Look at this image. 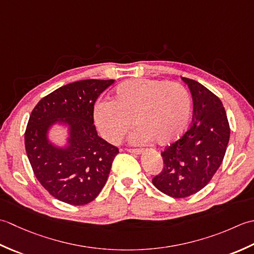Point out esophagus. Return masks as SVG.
I'll return each mask as SVG.
<instances>
[{
  "label": "esophagus",
  "mask_w": 254,
  "mask_h": 254,
  "mask_svg": "<svg viewBox=\"0 0 254 254\" xmlns=\"http://www.w3.org/2000/svg\"><path fill=\"white\" fill-rule=\"evenodd\" d=\"M127 151L128 152H131L133 154H140L142 152V149H131V148H128Z\"/></svg>",
  "instance_id": "esophagus-1"
}]
</instances>
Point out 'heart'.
<instances>
[{
  "mask_svg": "<svg viewBox=\"0 0 254 254\" xmlns=\"http://www.w3.org/2000/svg\"><path fill=\"white\" fill-rule=\"evenodd\" d=\"M192 101L185 87L164 80L134 79L118 85L111 101L98 102L94 120L106 140L120 143L133 125L134 143L177 140L189 126Z\"/></svg>",
  "mask_w": 254,
  "mask_h": 254,
  "instance_id": "1",
  "label": "heart"
}]
</instances>
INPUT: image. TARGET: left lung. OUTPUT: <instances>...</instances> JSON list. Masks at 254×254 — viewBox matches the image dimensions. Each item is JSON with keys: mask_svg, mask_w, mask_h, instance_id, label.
<instances>
[{"mask_svg": "<svg viewBox=\"0 0 254 254\" xmlns=\"http://www.w3.org/2000/svg\"><path fill=\"white\" fill-rule=\"evenodd\" d=\"M193 96V122L181 138L161 152L163 169L152 179L156 188L174 198L199 192L224 160L230 127L218 96L197 81L183 77Z\"/></svg>", "mask_w": 254, "mask_h": 254, "instance_id": "obj_1", "label": "left lung"}]
</instances>
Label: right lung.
Returning a JSON list of instances; mask_svg holds the SVG:
<instances>
[{
    "label": "right lung",
    "instance_id": "add662e5",
    "mask_svg": "<svg viewBox=\"0 0 254 254\" xmlns=\"http://www.w3.org/2000/svg\"><path fill=\"white\" fill-rule=\"evenodd\" d=\"M114 80H82L41 98L29 116L25 148L34 174L55 198L66 204H89L105 185L118 148L97 136L94 104ZM61 119L70 125L69 147L59 149L47 131Z\"/></svg>",
    "mask_w": 254,
    "mask_h": 254
}]
</instances>
